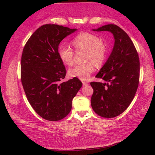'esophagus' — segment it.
<instances>
[{
	"instance_id": "esophagus-1",
	"label": "esophagus",
	"mask_w": 155,
	"mask_h": 155,
	"mask_svg": "<svg viewBox=\"0 0 155 155\" xmlns=\"http://www.w3.org/2000/svg\"><path fill=\"white\" fill-rule=\"evenodd\" d=\"M82 83H83V86H88V83H87V82H84V81H83Z\"/></svg>"
}]
</instances>
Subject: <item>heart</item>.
Returning a JSON list of instances; mask_svg holds the SVG:
<instances>
[{
    "label": "heart",
    "mask_w": 155,
    "mask_h": 155,
    "mask_svg": "<svg viewBox=\"0 0 155 155\" xmlns=\"http://www.w3.org/2000/svg\"><path fill=\"white\" fill-rule=\"evenodd\" d=\"M72 45L76 51L85 50V59L87 63L75 65L68 70L70 77L86 80L94 70L93 63L101 65L106 58L107 48L99 37L88 32H82L74 37ZM58 52L60 59L67 65L74 63V53L70 46L63 44L58 46Z\"/></svg>",
    "instance_id": "obj_1"
}]
</instances>
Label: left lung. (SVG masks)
I'll list each match as a JSON object with an SVG mask.
<instances>
[{"mask_svg": "<svg viewBox=\"0 0 155 155\" xmlns=\"http://www.w3.org/2000/svg\"><path fill=\"white\" fill-rule=\"evenodd\" d=\"M92 30L108 31L114 35L113 49L96 76L105 83H91L94 90L92 109L104 118H114L127 109L137 92L140 77L138 54L129 35L117 25H107Z\"/></svg>", "mask_w": 155, "mask_h": 155, "instance_id": "left-lung-1", "label": "left lung"}]
</instances>
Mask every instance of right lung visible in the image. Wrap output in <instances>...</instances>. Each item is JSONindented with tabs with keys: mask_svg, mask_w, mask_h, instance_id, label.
I'll use <instances>...</instances> for the list:
<instances>
[{
	"mask_svg": "<svg viewBox=\"0 0 155 155\" xmlns=\"http://www.w3.org/2000/svg\"><path fill=\"white\" fill-rule=\"evenodd\" d=\"M76 30L58 25H43L23 48L22 87L33 109L46 120L59 121L66 117L72 109L73 98L82 87L77 78L61 82L67 71L58 52L61 41Z\"/></svg>",
	"mask_w": 155,
	"mask_h": 155,
	"instance_id": "right-lung-1",
	"label": "right lung"
}]
</instances>
